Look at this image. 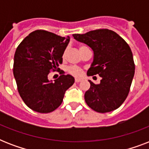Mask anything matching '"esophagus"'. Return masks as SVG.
Segmentation results:
<instances>
[{"instance_id": "esophagus-1", "label": "esophagus", "mask_w": 149, "mask_h": 149, "mask_svg": "<svg viewBox=\"0 0 149 149\" xmlns=\"http://www.w3.org/2000/svg\"><path fill=\"white\" fill-rule=\"evenodd\" d=\"M81 81H82V79H79V78H76V79H75V82H76V83H79V82H81Z\"/></svg>"}]
</instances>
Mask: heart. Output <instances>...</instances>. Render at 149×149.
<instances>
[{"instance_id":"1","label":"heart","mask_w":149,"mask_h":149,"mask_svg":"<svg viewBox=\"0 0 149 149\" xmlns=\"http://www.w3.org/2000/svg\"><path fill=\"white\" fill-rule=\"evenodd\" d=\"M85 47V46H80L79 47V49H82V48ZM65 55V51L63 53V56ZM68 72H70V74L73 75L75 77H79L82 75V70L79 69V68L77 67V66H70V67L68 68Z\"/></svg>"}]
</instances>
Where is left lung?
<instances>
[{
  "label": "left lung",
  "instance_id": "left-lung-1",
  "mask_svg": "<svg viewBox=\"0 0 149 149\" xmlns=\"http://www.w3.org/2000/svg\"><path fill=\"white\" fill-rule=\"evenodd\" d=\"M72 36L93 52V63L87 76L101 77L99 84L89 80L91 87L84 95L86 104L99 113L114 111L127 98L134 75V63L129 45L109 29H97Z\"/></svg>",
  "mask_w": 149,
  "mask_h": 149
}]
</instances>
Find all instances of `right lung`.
<instances>
[{
    "instance_id": "add662e5",
    "label": "right lung",
    "mask_w": 149,
    "mask_h": 149,
    "mask_svg": "<svg viewBox=\"0 0 149 149\" xmlns=\"http://www.w3.org/2000/svg\"><path fill=\"white\" fill-rule=\"evenodd\" d=\"M70 36L61 37L44 30L32 31L17 46L13 73L24 104L38 113H49L60 106L65 91L74 84L71 75L49 80L50 70L63 63Z\"/></svg>"
}]
</instances>
